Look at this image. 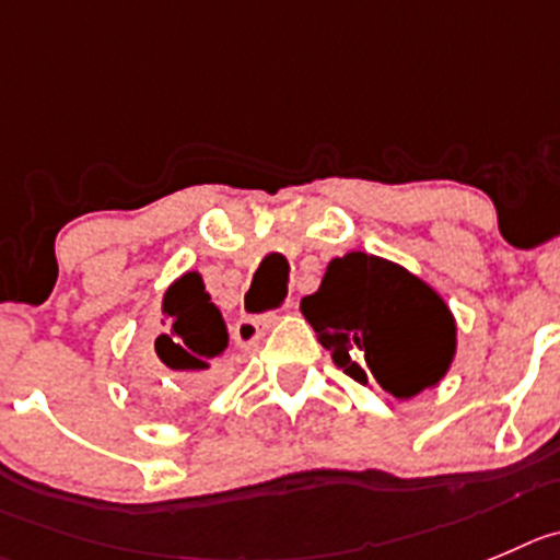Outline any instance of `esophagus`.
<instances>
[{
  "instance_id": "obj_1",
  "label": "esophagus",
  "mask_w": 560,
  "mask_h": 560,
  "mask_svg": "<svg viewBox=\"0 0 560 560\" xmlns=\"http://www.w3.org/2000/svg\"><path fill=\"white\" fill-rule=\"evenodd\" d=\"M289 307H294V302H289ZM275 324V316H244L238 318L236 327H233V340H236L242 349H249V346L258 343L266 335V329Z\"/></svg>"
}]
</instances>
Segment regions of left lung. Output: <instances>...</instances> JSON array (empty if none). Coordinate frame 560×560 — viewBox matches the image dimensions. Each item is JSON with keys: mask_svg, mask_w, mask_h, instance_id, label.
I'll return each instance as SVG.
<instances>
[{"mask_svg": "<svg viewBox=\"0 0 560 560\" xmlns=\"http://www.w3.org/2000/svg\"><path fill=\"white\" fill-rule=\"evenodd\" d=\"M300 307L343 374L360 385L376 380L401 401L434 387L454 363L451 307L420 277L380 255L332 258Z\"/></svg>", "mask_w": 560, "mask_h": 560, "instance_id": "obj_1", "label": "left lung"}]
</instances>
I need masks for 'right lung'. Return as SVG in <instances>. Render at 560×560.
<instances>
[{"label":"right lung","mask_w":560,"mask_h":560,"mask_svg":"<svg viewBox=\"0 0 560 560\" xmlns=\"http://www.w3.org/2000/svg\"><path fill=\"white\" fill-rule=\"evenodd\" d=\"M162 313V332L153 340V349L167 387L162 380H148V393L159 404L203 396L222 376L220 360L228 349V327L200 271H186L164 291Z\"/></svg>","instance_id":"right-lung-1"}]
</instances>
